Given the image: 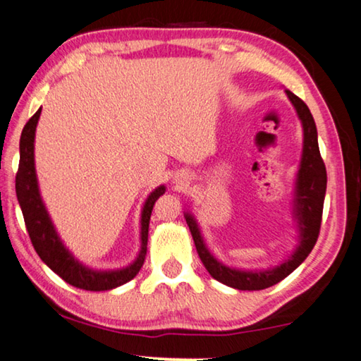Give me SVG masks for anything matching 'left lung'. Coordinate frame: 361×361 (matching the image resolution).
<instances>
[{
  "label": "left lung",
  "mask_w": 361,
  "mask_h": 361,
  "mask_svg": "<svg viewBox=\"0 0 361 361\" xmlns=\"http://www.w3.org/2000/svg\"><path fill=\"white\" fill-rule=\"evenodd\" d=\"M288 99L291 100L293 107L302 125V155H300L299 169L296 174V184H294L293 195V219L296 222L299 241L296 250L291 252L280 265L262 270H243L233 269L217 261L208 246H206L202 230L192 212L185 211L184 217L187 226L190 228L195 246L200 259H202L206 270L209 271L212 279L224 283L230 288L241 289V291H259L280 283L283 279L296 270L305 261L310 251L317 243L318 233L322 226V212L324 193H326V168L318 149V134L317 126L310 110L298 96L291 91L285 90Z\"/></svg>",
  "instance_id": "left-lung-1"
}]
</instances>
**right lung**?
Here are the masks:
<instances>
[{
	"label": "right lung",
	"mask_w": 361,
	"mask_h": 361,
	"mask_svg": "<svg viewBox=\"0 0 361 361\" xmlns=\"http://www.w3.org/2000/svg\"><path fill=\"white\" fill-rule=\"evenodd\" d=\"M39 115L41 109L23 126L19 147V171L16 174L17 200H19L23 221H25L35 251L47 267L75 288L86 289V291H107V289L125 285L139 274L140 267L144 265L153 204L166 192V187H157L145 200L140 212V251L134 262L118 270H94L86 267L65 247L41 200L37 169H35V131H37Z\"/></svg>",
	"instance_id": "1"
}]
</instances>
